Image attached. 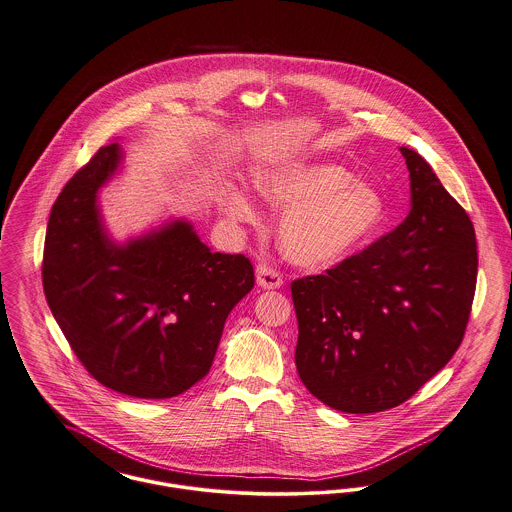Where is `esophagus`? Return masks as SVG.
<instances>
[{
	"label": "esophagus",
	"mask_w": 512,
	"mask_h": 512,
	"mask_svg": "<svg viewBox=\"0 0 512 512\" xmlns=\"http://www.w3.org/2000/svg\"><path fill=\"white\" fill-rule=\"evenodd\" d=\"M256 281L262 289H279L283 285V277L277 270L268 264H258L256 268Z\"/></svg>",
	"instance_id": "1"
}]
</instances>
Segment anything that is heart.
<instances>
[{
    "label": "heart",
    "mask_w": 512,
    "mask_h": 512,
    "mask_svg": "<svg viewBox=\"0 0 512 512\" xmlns=\"http://www.w3.org/2000/svg\"><path fill=\"white\" fill-rule=\"evenodd\" d=\"M258 196L283 209L277 240L283 254L303 268H328L349 256L375 231L382 198L375 188L330 163H279L252 172ZM221 211L237 223H254L250 198L229 188L219 198Z\"/></svg>",
    "instance_id": "obj_1"
}]
</instances>
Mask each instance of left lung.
I'll use <instances>...</instances> for the list:
<instances>
[{
  "instance_id": "left-lung-1",
  "label": "left lung",
  "mask_w": 512,
  "mask_h": 512,
  "mask_svg": "<svg viewBox=\"0 0 512 512\" xmlns=\"http://www.w3.org/2000/svg\"><path fill=\"white\" fill-rule=\"evenodd\" d=\"M400 151L408 217L324 275L291 283L297 373L312 396L345 413L396 408L437 375L462 343L476 293L468 213L419 153Z\"/></svg>"
}]
</instances>
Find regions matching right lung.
<instances>
[{"label":"right lung","mask_w":512,"mask_h":512,"mask_svg":"<svg viewBox=\"0 0 512 512\" xmlns=\"http://www.w3.org/2000/svg\"><path fill=\"white\" fill-rule=\"evenodd\" d=\"M108 143L52 205L42 260L48 307L83 367L143 400L178 396L213 363L231 310L254 287L242 254L211 252L186 219L126 242L108 235L99 192L122 169Z\"/></svg>","instance_id":"add662e5"}]
</instances>
